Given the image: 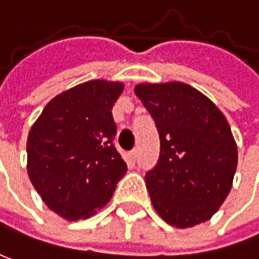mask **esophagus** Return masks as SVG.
<instances>
[{
  "mask_svg": "<svg viewBox=\"0 0 259 259\" xmlns=\"http://www.w3.org/2000/svg\"><path fill=\"white\" fill-rule=\"evenodd\" d=\"M137 156H139V150H137V149H134V150L130 152V159H131V160H136Z\"/></svg>",
  "mask_w": 259,
  "mask_h": 259,
  "instance_id": "esophagus-1",
  "label": "esophagus"
}]
</instances>
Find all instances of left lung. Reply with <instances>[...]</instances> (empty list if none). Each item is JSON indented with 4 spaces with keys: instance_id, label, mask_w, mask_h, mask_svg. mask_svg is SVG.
Segmentation results:
<instances>
[{
    "instance_id": "obj_1",
    "label": "left lung",
    "mask_w": 259,
    "mask_h": 259,
    "mask_svg": "<svg viewBox=\"0 0 259 259\" xmlns=\"http://www.w3.org/2000/svg\"><path fill=\"white\" fill-rule=\"evenodd\" d=\"M156 123L160 153L146 174L156 212L178 229L208 221L230 193L237 147L220 109L183 82L134 88Z\"/></svg>"
}]
</instances>
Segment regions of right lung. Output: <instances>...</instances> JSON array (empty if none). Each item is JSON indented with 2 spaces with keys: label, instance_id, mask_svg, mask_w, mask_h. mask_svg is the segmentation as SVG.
<instances>
[{
  "label": "right lung",
  "instance_id": "obj_1",
  "mask_svg": "<svg viewBox=\"0 0 259 259\" xmlns=\"http://www.w3.org/2000/svg\"><path fill=\"white\" fill-rule=\"evenodd\" d=\"M120 82L79 83L48 102L28 136V174L46 205L69 221L103 208L126 172L113 139Z\"/></svg>",
  "mask_w": 259,
  "mask_h": 259
}]
</instances>
